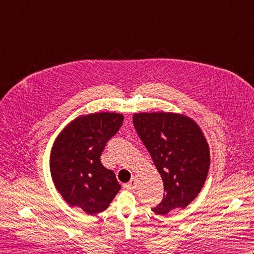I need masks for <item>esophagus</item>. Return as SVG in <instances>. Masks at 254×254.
I'll return each instance as SVG.
<instances>
[{
  "instance_id": "1",
  "label": "esophagus",
  "mask_w": 254,
  "mask_h": 254,
  "mask_svg": "<svg viewBox=\"0 0 254 254\" xmlns=\"http://www.w3.org/2000/svg\"><path fill=\"white\" fill-rule=\"evenodd\" d=\"M124 188L130 189V190H134V189L136 188V178L133 177L130 182L127 183V185H124Z\"/></svg>"
}]
</instances>
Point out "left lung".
Returning <instances> with one entry per match:
<instances>
[{"label":"left lung","instance_id":"8db88e82","mask_svg":"<svg viewBox=\"0 0 254 254\" xmlns=\"http://www.w3.org/2000/svg\"><path fill=\"white\" fill-rule=\"evenodd\" d=\"M133 123L164 182V198L153 210L166 215L187 207L201 192L210 164L201 127L185 115L164 111L134 113Z\"/></svg>","mask_w":254,"mask_h":254}]
</instances>
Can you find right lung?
I'll use <instances>...</instances> for the list:
<instances>
[{
    "instance_id": "add662e5",
    "label": "right lung",
    "mask_w": 254,
    "mask_h": 254,
    "mask_svg": "<svg viewBox=\"0 0 254 254\" xmlns=\"http://www.w3.org/2000/svg\"><path fill=\"white\" fill-rule=\"evenodd\" d=\"M122 122L121 113H89L75 118L59 133L50 153V172L69 206L96 215L109 206L121 189L100 156Z\"/></svg>"
}]
</instances>
